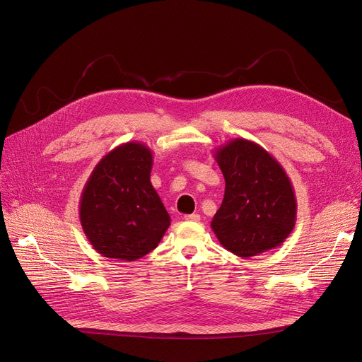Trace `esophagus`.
Segmentation results:
<instances>
[{
  "label": "esophagus",
  "mask_w": 362,
  "mask_h": 362,
  "mask_svg": "<svg viewBox=\"0 0 362 362\" xmlns=\"http://www.w3.org/2000/svg\"><path fill=\"white\" fill-rule=\"evenodd\" d=\"M184 219H185V221H188V222H199V221H200V215H197V214L185 215V216H184Z\"/></svg>",
  "instance_id": "1"
}]
</instances>
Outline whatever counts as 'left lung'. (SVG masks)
<instances>
[{
	"label": "left lung",
	"mask_w": 362,
	"mask_h": 362,
	"mask_svg": "<svg viewBox=\"0 0 362 362\" xmlns=\"http://www.w3.org/2000/svg\"><path fill=\"white\" fill-rule=\"evenodd\" d=\"M214 156L226 178L211 222L222 247L247 259L281 246L295 228L298 203L280 162L246 139L230 140Z\"/></svg>",
	"instance_id": "8db88e82"
}]
</instances>
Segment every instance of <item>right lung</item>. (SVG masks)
I'll use <instances>...</instances> for the list:
<instances>
[{
	"mask_svg": "<svg viewBox=\"0 0 362 362\" xmlns=\"http://www.w3.org/2000/svg\"><path fill=\"white\" fill-rule=\"evenodd\" d=\"M151 150L124 143L95 165L79 200L82 230L105 257L136 261L156 249L170 216L150 181Z\"/></svg>",
	"mask_w": 362,
	"mask_h": 362,
	"instance_id": "1",
	"label": "right lung"
}]
</instances>
